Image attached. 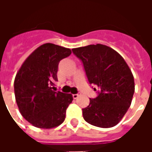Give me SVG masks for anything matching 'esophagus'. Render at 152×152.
<instances>
[{
    "label": "esophagus",
    "instance_id": "34e87169",
    "mask_svg": "<svg viewBox=\"0 0 152 152\" xmlns=\"http://www.w3.org/2000/svg\"><path fill=\"white\" fill-rule=\"evenodd\" d=\"M80 95V94H72L73 99H77V98H78V97H79Z\"/></svg>",
    "mask_w": 152,
    "mask_h": 152
}]
</instances>
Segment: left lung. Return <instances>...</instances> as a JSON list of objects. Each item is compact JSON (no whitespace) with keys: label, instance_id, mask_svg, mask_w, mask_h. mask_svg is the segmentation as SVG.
<instances>
[{"label":"left lung","instance_id":"1","mask_svg":"<svg viewBox=\"0 0 152 152\" xmlns=\"http://www.w3.org/2000/svg\"><path fill=\"white\" fill-rule=\"evenodd\" d=\"M82 61L89 84L100 90L96 99L82 109L89 124L100 128L113 127L121 121L133 99L135 86L133 73L123 57L101 44L72 49Z\"/></svg>","mask_w":152,"mask_h":152}]
</instances>
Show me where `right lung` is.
Masks as SVG:
<instances>
[{"label": "right lung", "instance_id": "add662e5", "mask_svg": "<svg viewBox=\"0 0 152 152\" xmlns=\"http://www.w3.org/2000/svg\"><path fill=\"white\" fill-rule=\"evenodd\" d=\"M71 53L68 48L43 44L26 58L16 74L14 87L18 110L35 127L53 129L65 120L73 97L53 91L52 86L58 80L60 60Z\"/></svg>", "mask_w": 152, "mask_h": 152}]
</instances>
